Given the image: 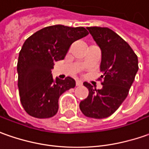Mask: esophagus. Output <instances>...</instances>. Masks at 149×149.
I'll list each match as a JSON object with an SVG mask.
<instances>
[{
    "mask_svg": "<svg viewBox=\"0 0 149 149\" xmlns=\"http://www.w3.org/2000/svg\"><path fill=\"white\" fill-rule=\"evenodd\" d=\"M76 85L77 86H81V85H83V82L81 80H76Z\"/></svg>",
    "mask_w": 149,
    "mask_h": 149,
    "instance_id": "esophagus-1",
    "label": "esophagus"
}]
</instances>
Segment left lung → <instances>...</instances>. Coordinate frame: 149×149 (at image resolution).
<instances>
[{
	"label": "left lung",
	"mask_w": 149,
	"mask_h": 149,
	"mask_svg": "<svg viewBox=\"0 0 149 149\" xmlns=\"http://www.w3.org/2000/svg\"><path fill=\"white\" fill-rule=\"evenodd\" d=\"M102 52V89L84 82L88 96L80 102L79 108L88 117L102 119L114 113L128 95L139 70L138 57L130 46L108 28L87 27Z\"/></svg>",
	"instance_id": "left-lung-1"
}]
</instances>
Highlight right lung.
<instances>
[{"label":"right lung","mask_w":149,"mask_h":149,"mask_svg":"<svg viewBox=\"0 0 149 149\" xmlns=\"http://www.w3.org/2000/svg\"><path fill=\"white\" fill-rule=\"evenodd\" d=\"M88 34L84 27L56 24L40 29L24 42L17 64L18 88L21 104L29 116L50 118L57 113L59 97L75 87V80L53 79L54 62L64 60L73 42Z\"/></svg>","instance_id":"1"}]
</instances>
